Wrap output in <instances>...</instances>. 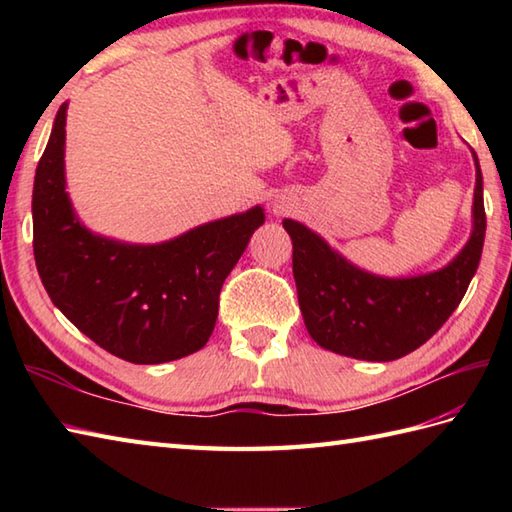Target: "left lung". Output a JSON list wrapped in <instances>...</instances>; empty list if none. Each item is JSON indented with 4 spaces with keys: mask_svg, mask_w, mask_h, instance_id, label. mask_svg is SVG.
<instances>
[{
    "mask_svg": "<svg viewBox=\"0 0 512 512\" xmlns=\"http://www.w3.org/2000/svg\"><path fill=\"white\" fill-rule=\"evenodd\" d=\"M475 160L473 231L451 262L427 275L380 277L354 266L321 235L284 220L292 239L299 308L321 347L358 361H396L418 350L460 306L480 266L486 213L480 160Z\"/></svg>",
    "mask_w": 512,
    "mask_h": 512,
    "instance_id": "8db88e82",
    "label": "left lung"
}]
</instances>
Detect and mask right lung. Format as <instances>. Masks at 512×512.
<instances>
[{
  "instance_id": "obj_1",
  "label": "right lung",
  "mask_w": 512,
  "mask_h": 512,
  "mask_svg": "<svg viewBox=\"0 0 512 512\" xmlns=\"http://www.w3.org/2000/svg\"><path fill=\"white\" fill-rule=\"evenodd\" d=\"M65 112L54 118L32 189V248L65 319L103 350L158 365L202 350L213 334L220 290L264 224L262 206L206 222L160 244L92 233L65 191Z\"/></svg>"
}]
</instances>
